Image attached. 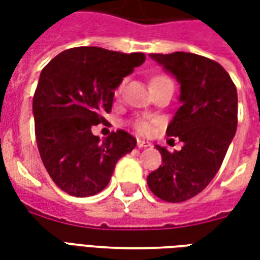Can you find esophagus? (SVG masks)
I'll return each instance as SVG.
<instances>
[{"label":"esophagus","instance_id":"1","mask_svg":"<svg viewBox=\"0 0 260 260\" xmlns=\"http://www.w3.org/2000/svg\"><path fill=\"white\" fill-rule=\"evenodd\" d=\"M136 145H138V147H149V146H150V143H149V142L141 141V139H138Z\"/></svg>","mask_w":260,"mask_h":260}]
</instances>
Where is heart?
Wrapping results in <instances>:
<instances>
[{"mask_svg":"<svg viewBox=\"0 0 260 260\" xmlns=\"http://www.w3.org/2000/svg\"><path fill=\"white\" fill-rule=\"evenodd\" d=\"M157 78H163V76H157ZM157 78H154V79H157ZM122 86H124V83H119L118 87H117V93L121 91ZM153 125H154V119L138 118L134 121V128H135L136 132L141 134V135H147V134H150L153 129Z\"/></svg>","mask_w":260,"mask_h":260,"instance_id":"1","label":"heart"}]
</instances>
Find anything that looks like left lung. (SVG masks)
I'll list each match as a JSON object with an SVG mask.
<instances>
[{
	"label": "left lung",
	"mask_w": 260,
	"mask_h": 260,
	"mask_svg": "<svg viewBox=\"0 0 260 260\" xmlns=\"http://www.w3.org/2000/svg\"><path fill=\"white\" fill-rule=\"evenodd\" d=\"M181 85V107L167 126V136H178L180 152L161 153L163 166L147 175L154 195L171 203L202 192L223 163L238 124L237 87L221 65L198 54L177 51L150 54Z\"/></svg>",
	"instance_id": "1"
}]
</instances>
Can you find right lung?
Segmentation results:
<instances>
[{
    "label": "right lung",
    "mask_w": 260,
    "mask_h": 260,
    "mask_svg": "<svg viewBox=\"0 0 260 260\" xmlns=\"http://www.w3.org/2000/svg\"><path fill=\"white\" fill-rule=\"evenodd\" d=\"M145 59L143 53L74 47L43 68L33 96L35 134L43 164L61 191L96 195L119 158L134 150L136 139L128 132H111L102 142L91 128L107 124L114 89Z\"/></svg>",
    "instance_id": "1"
}]
</instances>
